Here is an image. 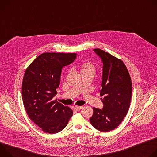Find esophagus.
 Instances as JSON below:
<instances>
[{
    "instance_id": "obj_1",
    "label": "esophagus",
    "mask_w": 157,
    "mask_h": 157,
    "mask_svg": "<svg viewBox=\"0 0 157 157\" xmlns=\"http://www.w3.org/2000/svg\"><path fill=\"white\" fill-rule=\"evenodd\" d=\"M82 108V106H78V105H76V106L75 107V109L76 110H81Z\"/></svg>"
}]
</instances>
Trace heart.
I'll return each mask as SVG.
<instances>
[{"label":"heart","mask_w":157,"mask_h":157,"mask_svg":"<svg viewBox=\"0 0 157 157\" xmlns=\"http://www.w3.org/2000/svg\"><path fill=\"white\" fill-rule=\"evenodd\" d=\"M78 66L82 75L88 73H92L94 75L96 72V66L91 61H84L80 63Z\"/></svg>","instance_id":"obj_1"}]
</instances>
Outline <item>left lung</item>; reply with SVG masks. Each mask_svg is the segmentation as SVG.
Listing matches in <instances>:
<instances>
[{"label": "left lung", "instance_id": "8db88e82", "mask_svg": "<svg viewBox=\"0 0 157 157\" xmlns=\"http://www.w3.org/2000/svg\"><path fill=\"white\" fill-rule=\"evenodd\" d=\"M94 51L104 64L100 92L104 107L102 109L93 107L94 113L89 120L97 130L108 132L117 128L127 114L132 98V81L121 59L98 48Z\"/></svg>", "mask_w": 157, "mask_h": 157}]
</instances>
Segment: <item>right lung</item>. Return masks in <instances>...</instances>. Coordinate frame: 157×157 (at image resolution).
Wrapping results in <instances>:
<instances>
[{"instance_id": "1", "label": "right lung", "mask_w": 157, "mask_h": 157, "mask_svg": "<svg viewBox=\"0 0 157 157\" xmlns=\"http://www.w3.org/2000/svg\"><path fill=\"white\" fill-rule=\"evenodd\" d=\"M76 58V53H43L25 70L21 85L24 105L29 118L44 132L61 131L73 114L70 107L53 98L57 94L62 67Z\"/></svg>"}]
</instances>
